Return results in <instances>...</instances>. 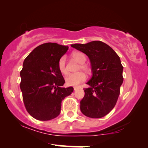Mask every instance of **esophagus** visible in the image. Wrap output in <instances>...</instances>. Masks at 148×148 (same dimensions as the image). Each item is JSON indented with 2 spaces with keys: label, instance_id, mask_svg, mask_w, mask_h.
<instances>
[{
  "label": "esophagus",
  "instance_id": "obj_1",
  "mask_svg": "<svg viewBox=\"0 0 148 148\" xmlns=\"http://www.w3.org/2000/svg\"><path fill=\"white\" fill-rule=\"evenodd\" d=\"M78 88H79L78 87H74V88H73V89H74V90H75V91H76L77 90Z\"/></svg>",
  "mask_w": 148,
  "mask_h": 148
}]
</instances>
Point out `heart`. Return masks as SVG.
I'll use <instances>...</instances> for the list:
<instances>
[{"label": "heart", "mask_w": 148, "mask_h": 148, "mask_svg": "<svg viewBox=\"0 0 148 148\" xmlns=\"http://www.w3.org/2000/svg\"><path fill=\"white\" fill-rule=\"evenodd\" d=\"M73 58L76 60L78 63H79V66H78L77 70L81 71L83 70L87 73H89L90 72V69L88 65H87L86 64H85V62L86 61V56L81 52H75L72 54ZM58 69L61 73L63 75H66L68 73L67 69L66 67V56H63L60 58V60H58ZM86 75L83 72H78L77 73L74 74H71L69 75L68 76L66 77L65 78V82L66 85L68 86H77L83 82H84L86 80Z\"/></svg>", "instance_id": "obj_1"}]
</instances>
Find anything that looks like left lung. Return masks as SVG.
<instances>
[{
  "mask_svg": "<svg viewBox=\"0 0 148 148\" xmlns=\"http://www.w3.org/2000/svg\"><path fill=\"white\" fill-rule=\"evenodd\" d=\"M90 58L92 78L84 89L85 96L80 102V110L86 116L99 119L108 114L118 100L123 82L120 57L108 44L101 41L71 44Z\"/></svg>",
  "mask_w": 148,
  "mask_h": 148,
  "instance_id": "8db88e82",
  "label": "left lung"
}]
</instances>
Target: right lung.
Returning <instances> with one entry per match:
<instances>
[{
  "instance_id": "right-lung-1",
  "label": "right lung",
  "mask_w": 148,
  "mask_h": 148,
  "mask_svg": "<svg viewBox=\"0 0 148 148\" xmlns=\"http://www.w3.org/2000/svg\"><path fill=\"white\" fill-rule=\"evenodd\" d=\"M68 49L56 43L42 44L24 60L20 88L26 110L37 120L49 121L58 116L62 100L73 92V87L62 88L65 81L58 66Z\"/></svg>"
}]
</instances>
